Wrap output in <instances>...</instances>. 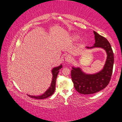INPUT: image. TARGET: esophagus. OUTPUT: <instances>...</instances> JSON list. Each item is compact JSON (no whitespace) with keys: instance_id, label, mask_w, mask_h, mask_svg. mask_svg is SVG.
<instances>
[{"instance_id":"1","label":"esophagus","mask_w":122,"mask_h":122,"mask_svg":"<svg viewBox=\"0 0 122 122\" xmlns=\"http://www.w3.org/2000/svg\"><path fill=\"white\" fill-rule=\"evenodd\" d=\"M65 61L67 62H68V63H69V62H71V56H70V55H66V56H65Z\"/></svg>"}]
</instances>
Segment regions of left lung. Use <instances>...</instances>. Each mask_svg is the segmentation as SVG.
Here are the masks:
<instances>
[{
	"instance_id": "left-lung-1",
	"label": "left lung",
	"mask_w": 122,
	"mask_h": 122,
	"mask_svg": "<svg viewBox=\"0 0 122 122\" xmlns=\"http://www.w3.org/2000/svg\"><path fill=\"white\" fill-rule=\"evenodd\" d=\"M95 43L87 48L101 47L107 53V59L104 67L98 73L88 75L83 73L79 68H73L71 71V80L74 88L80 94L90 95L95 94L104 89L108 85L112 73L114 56L112 49L109 41L104 37L94 31Z\"/></svg>"
}]
</instances>
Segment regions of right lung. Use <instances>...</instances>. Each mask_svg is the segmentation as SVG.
<instances>
[{
	"instance_id": "1",
	"label": "right lung",
	"mask_w": 122,
	"mask_h": 122,
	"mask_svg": "<svg viewBox=\"0 0 122 122\" xmlns=\"http://www.w3.org/2000/svg\"><path fill=\"white\" fill-rule=\"evenodd\" d=\"M62 67V66L61 65L57 67L54 68L52 70V74H53V78H52V81H51V85L50 87L48 88V89L47 90L46 92H45L44 94H42V95L36 96H31V95H28L29 97L31 98H36V99H44L52 95L54 91L55 90V84H56V80L57 76V74H58L59 72V69H60Z\"/></svg>"
}]
</instances>
